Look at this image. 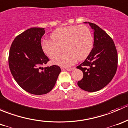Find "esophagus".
Returning <instances> with one entry per match:
<instances>
[{"label": "esophagus", "mask_w": 128, "mask_h": 128, "mask_svg": "<svg viewBox=\"0 0 128 128\" xmlns=\"http://www.w3.org/2000/svg\"><path fill=\"white\" fill-rule=\"evenodd\" d=\"M67 70H68V71H72V70H73L74 69V68H66Z\"/></svg>", "instance_id": "34e87169"}]
</instances>
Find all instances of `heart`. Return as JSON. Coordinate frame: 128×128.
Wrapping results in <instances>:
<instances>
[{
	"label": "heart",
	"mask_w": 128,
	"mask_h": 128,
	"mask_svg": "<svg viewBox=\"0 0 128 128\" xmlns=\"http://www.w3.org/2000/svg\"><path fill=\"white\" fill-rule=\"evenodd\" d=\"M51 40H44L42 49L50 59L59 58L57 64L64 67L73 65L76 60H84L88 56L93 48L94 38L90 29L85 25H70L60 27L51 34Z\"/></svg>",
	"instance_id": "b5f03b06"
}]
</instances>
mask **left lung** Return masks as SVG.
<instances>
[{"instance_id":"1","label":"left lung","mask_w":128,"mask_h":128,"mask_svg":"<svg viewBox=\"0 0 128 128\" xmlns=\"http://www.w3.org/2000/svg\"><path fill=\"white\" fill-rule=\"evenodd\" d=\"M88 24L94 31V48L77 67L84 74L77 85L85 91L93 92L101 90L113 79L118 68V53L110 36L96 24Z\"/></svg>"}]
</instances>
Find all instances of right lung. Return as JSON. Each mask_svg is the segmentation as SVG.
<instances>
[{
    "label": "right lung",
    "mask_w": 128,
    "mask_h": 128,
    "mask_svg": "<svg viewBox=\"0 0 128 128\" xmlns=\"http://www.w3.org/2000/svg\"><path fill=\"white\" fill-rule=\"evenodd\" d=\"M44 28H31L14 40L8 55L10 72L18 84L27 92L43 95L54 86L60 68L58 66L41 68L50 60L41 47Z\"/></svg>",
    "instance_id": "obj_1"
}]
</instances>
